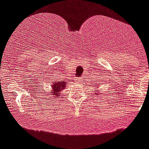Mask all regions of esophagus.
Segmentation results:
<instances>
[{
  "label": "esophagus",
  "instance_id": "obj_1",
  "mask_svg": "<svg viewBox=\"0 0 149 149\" xmlns=\"http://www.w3.org/2000/svg\"><path fill=\"white\" fill-rule=\"evenodd\" d=\"M75 81H78V79H75Z\"/></svg>",
  "mask_w": 149,
  "mask_h": 149
}]
</instances>
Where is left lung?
Here are the masks:
<instances>
[{
    "label": "left lung",
    "mask_w": 149,
    "mask_h": 149,
    "mask_svg": "<svg viewBox=\"0 0 149 149\" xmlns=\"http://www.w3.org/2000/svg\"><path fill=\"white\" fill-rule=\"evenodd\" d=\"M95 85H96V86H99V85H98V84L97 85V83H95ZM97 91V93H94V94H95V95H99V93H97V91ZM99 91H100V90H99Z\"/></svg>",
    "instance_id": "obj_1"
}]
</instances>
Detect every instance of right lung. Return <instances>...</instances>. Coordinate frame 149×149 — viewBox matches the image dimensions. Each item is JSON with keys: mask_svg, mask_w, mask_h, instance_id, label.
I'll return each mask as SVG.
<instances>
[{"mask_svg": "<svg viewBox=\"0 0 149 149\" xmlns=\"http://www.w3.org/2000/svg\"><path fill=\"white\" fill-rule=\"evenodd\" d=\"M67 83L65 82L64 81H54L52 86V90H51V95H54L53 97H60L61 95V91L66 87Z\"/></svg>", "mask_w": 149, "mask_h": 149, "instance_id": "right-lung-1", "label": "right lung"}]
</instances>
